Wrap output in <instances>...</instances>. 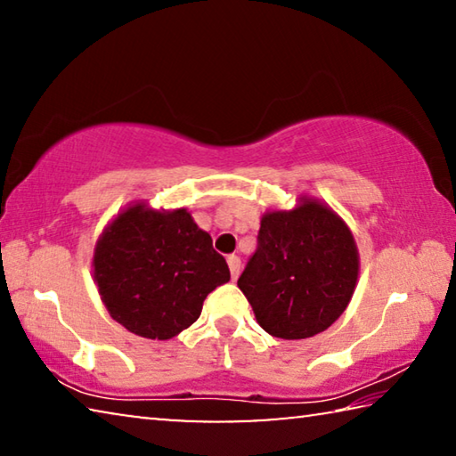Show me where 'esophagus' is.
<instances>
[{"label":"esophagus","instance_id":"esophagus-1","mask_svg":"<svg viewBox=\"0 0 456 456\" xmlns=\"http://www.w3.org/2000/svg\"><path fill=\"white\" fill-rule=\"evenodd\" d=\"M227 264H229L231 277H233V280H237L239 272H241V259H239L237 256H229V257H227Z\"/></svg>","mask_w":456,"mask_h":456}]
</instances>
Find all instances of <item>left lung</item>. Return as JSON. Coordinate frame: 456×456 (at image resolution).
Instances as JSON below:
<instances>
[{
	"mask_svg": "<svg viewBox=\"0 0 456 456\" xmlns=\"http://www.w3.org/2000/svg\"><path fill=\"white\" fill-rule=\"evenodd\" d=\"M360 272L350 227L318 199L261 217L257 249L239 289L267 334L304 339L328 330L348 307Z\"/></svg>",
	"mask_w": 456,
	"mask_h": 456,
	"instance_id": "obj_1",
	"label": "left lung"
}]
</instances>
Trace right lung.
I'll list each match as a JSON object with an SVG mask.
<instances>
[{
  "mask_svg": "<svg viewBox=\"0 0 456 456\" xmlns=\"http://www.w3.org/2000/svg\"><path fill=\"white\" fill-rule=\"evenodd\" d=\"M92 267L112 320L149 339H171L187 330L205 297L231 280L225 257L187 209L157 211L144 200L102 231Z\"/></svg>",
  "mask_w": 456,
  "mask_h": 456,
  "instance_id": "right-lung-1",
  "label": "right lung"
}]
</instances>
